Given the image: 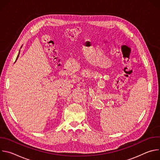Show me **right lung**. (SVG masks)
<instances>
[{"label": "right lung", "mask_w": 160, "mask_h": 160, "mask_svg": "<svg viewBox=\"0 0 160 160\" xmlns=\"http://www.w3.org/2000/svg\"><path fill=\"white\" fill-rule=\"evenodd\" d=\"M21 47H22V46H21ZM19 51H20V50H19ZM19 54H18V56H17V58H16V60H17V59H18V57H19ZM16 61H15V62H16Z\"/></svg>", "instance_id": "add662e5"}]
</instances>
